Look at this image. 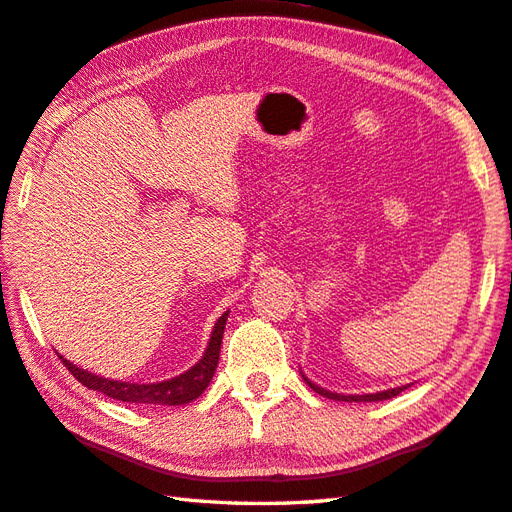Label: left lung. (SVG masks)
I'll list each match as a JSON object with an SVG mask.
<instances>
[{"mask_svg":"<svg viewBox=\"0 0 512 512\" xmlns=\"http://www.w3.org/2000/svg\"><path fill=\"white\" fill-rule=\"evenodd\" d=\"M302 377H304V382H306L310 388H313L317 395L328 397V399H335V402H384V399H393V397H397L399 393H402V390H406V388L410 386V384H406V386L379 390V393H366V395H344V393H333V390H326V388H322V386L313 384L304 373H302Z\"/></svg>","mask_w":512,"mask_h":512,"instance_id":"left-lung-1","label":"left lung"}]
</instances>
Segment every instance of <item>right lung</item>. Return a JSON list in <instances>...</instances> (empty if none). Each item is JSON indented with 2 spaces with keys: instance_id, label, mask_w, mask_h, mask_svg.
I'll list each match as a JSON object with an SVG mask.
<instances>
[{
  "instance_id": "obj_1",
  "label": "right lung",
  "mask_w": 512,
  "mask_h": 512,
  "mask_svg": "<svg viewBox=\"0 0 512 512\" xmlns=\"http://www.w3.org/2000/svg\"><path fill=\"white\" fill-rule=\"evenodd\" d=\"M228 313L230 310H226V313L215 322L213 333H210L208 346L204 350L202 359H199L195 366H190L186 373L164 379V382H155V384L117 382V379H108V377L90 373V370L79 368L73 362L64 359L62 355H59V359H62L64 366L70 370V375H73L79 384L86 386L88 390H97V393H104L108 397L119 399V402L155 404V406H184L202 395L206 386L210 384V379H213V375H215Z\"/></svg>"
}]
</instances>
